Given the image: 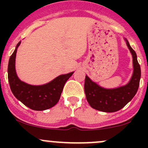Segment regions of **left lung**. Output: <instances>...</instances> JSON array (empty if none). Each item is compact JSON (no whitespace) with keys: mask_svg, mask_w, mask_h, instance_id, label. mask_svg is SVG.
<instances>
[{"mask_svg":"<svg viewBox=\"0 0 148 148\" xmlns=\"http://www.w3.org/2000/svg\"><path fill=\"white\" fill-rule=\"evenodd\" d=\"M127 45L132 55L134 71L130 82L116 89H104L85 77L84 92L86 98L92 108L104 112H114L123 108L136 95L140 85L141 69L135 51L126 40Z\"/></svg>","mask_w":148,"mask_h":148,"instance_id":"1","label":"left lung"}]
</instances>
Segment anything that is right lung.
<instances>
[{
	"instance_id": "add662e5",
	"label": "right lung",
	"mask_w": 148,
	"mask_h": 148,
	"mask_svg": "<svg viewBox=\"0 0 148 148\" xmlns=\"http://www.w3.org/2000/svg\"><path fill=\"white\" fill-rule=\"evenodd\" d=\"M18 43L16 49L10 56L8 66V78L12 93L26 107L33 110L41 111L53 107L59 102L66 82L74 72L59 76L49 83L41 86H34L21 81L15 69Z\"/></svg>"
}]
</instances>
